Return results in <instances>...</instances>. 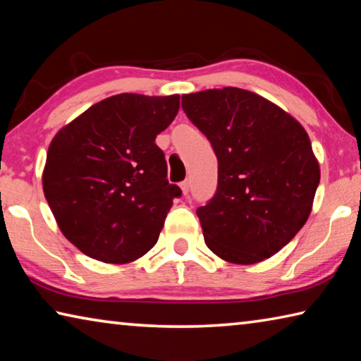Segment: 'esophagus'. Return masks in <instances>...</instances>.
Here are the masks:
<instances>
[{"instance_id":"esophagus-1","label":"esophagus","mask_w":361,"mask_h":361,"mask_svg":"<svg viewBox=\"0 0 361 361\" xmlns=\"http://www.w3.org/2000/svg\"><path fill=\"white\" fill-rule=\"evenodd\" d=\"M180 188H181V191H183V195H188V192H189V181L188 180L181 181L180 183Z\"/></svg>"}]
</instances>
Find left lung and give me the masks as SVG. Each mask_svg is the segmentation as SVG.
Wrapping results in <instances>:
<instances>
[{
	"label": "left lung",
	"instance_id": "1",
	"mask_svg": "<svg viewBox=\"0 0 361 361\" xmlns=\"http://www.w3.org/2000/svg\"><path fill=\"white\" fill-rule=\"evenodd\" d=\"M218 159L216 192L199 207L207 247L232 264L280 252L307 221L320 167L307 132L282 108L239 87L181 97Z\"/></svg>",
	"mask_w": 361,
	"mask_h": 361
}]
</instances>
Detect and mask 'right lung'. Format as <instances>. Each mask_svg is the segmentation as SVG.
Segmentation results:
<instances>
[{"label": "right lung", "instance_id": "right-lung-1", "mask_svg": "<svg viewBox=\"0 0 361 361\" xmlns=\"http://www.w3.org/2000/svg\"><path fill=\"white\" fill-rule=\"evenodd\" d=\"M178 108L180 95H113L54 137L42 189L60 231L84 255L126 264L156 245L181 195L156 137Z\"/></svg>", "mask_w": 361, "mask_h": 361}]
</instances>
